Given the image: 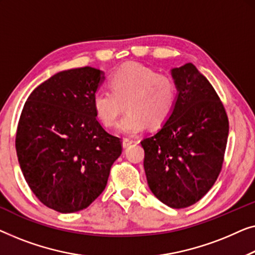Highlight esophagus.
Segmentation results:
<instances>
[{"label": "esophagus", "instance_id": "obj_1", "mask_svg": "<svg viewBox=\"0 0 255 255\" xmlns=\"http://www.w3.org/2000/svg\"><path fill=\"white\" fill-rule=\"evenodd\" d=\"M131 143H134V141H132L131 138H124V141H123V145H124V148H127V146L130 145Z\"/></svg>", "mask_w": 255, "mask_h": 255}]
</instances>
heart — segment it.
Returning a JSON list of instances; mask_svg holds the SVG:
<instances>
[{
  "mask_svg": "<svg viewBox=\"0 0 255 255\" xmlns=\"http://www.w3.org/2000/svg\"><path fill=\"white\" fill-rule=\"evenodd\" d=\"M109 84L110 89L100 88L93 93L92 107L104 126L113 127L126 102L128 113L118 125L120 134H137L148 123L152 127L162 126L177 105L178 88L173 78L139 63L117 68Z\"/></svg>",
  "mask_w": 255,
  "mask_h": 255,
  "instance_id": "1",
  "label": "heart"
}]
</instances>
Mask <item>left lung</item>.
Returning <instances> with one entry per match:
<instances>
[{"label":"left lung","instance_id":"left-lung-1","mask_svg":"<svg viewBox=\"0 0 255 255\" xmlns=\"http://www.w3.org/2000/svg\"><path fill=\"white\" fill-rule=\"evenodd\" d=\"M171 75L178 88L177 105L141 144L150 191L166 206L181 209L202 199L217 180L229 120L213 85L194 64L173 68Z\"/></svg>","mask_w":255,"mask_h":255}]
</instances>
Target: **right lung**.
Listing matches in <instances>:
<instances>
[{
	"instance_id": "obj_1",
	"label": "right lung",
	"mask_w": 255,
	"mask_h": 255,
	"mask_svg": "<svg viewBox=\"0 0 255 255\" xmlns=\"http://www.w3.org/2000/svg\"><path fill=\"white\" fill-rule=\"evenodd\" d=\"M91 67L60 71L33 91L21 111L16 151L28 187L59 213L90 206L123 151L97 120L92 96L104 81Z\"/></svg>"
}]
</instances>
